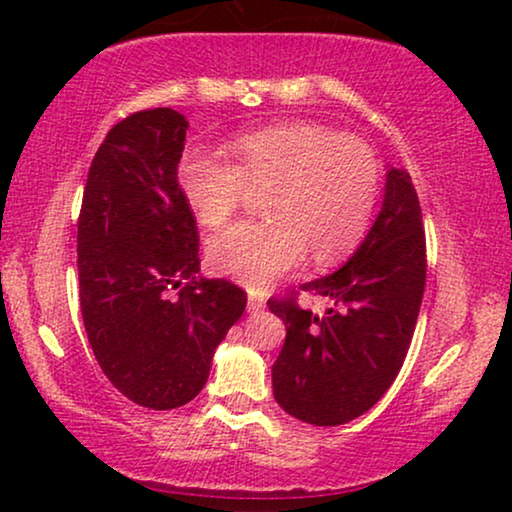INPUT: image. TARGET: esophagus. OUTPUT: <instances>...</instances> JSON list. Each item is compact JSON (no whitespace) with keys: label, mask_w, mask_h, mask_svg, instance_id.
Here are the masks:
<instances>
[{"label":"esophagus","mask_w":512,"mask_h":512,"mask_svg":"<svg viewBox=\"0 0 512 512\" xmlns=\"http://www.w3.org/2000/svg\"><path fill=\"white\" fill-rule=\"evenodd\" d=\"M265 307V300L263 298H256V296H249V300H247V310L251 312V314H256V312H261Z\"/></svg>","instance_id":"obj_1"}]
</instances>
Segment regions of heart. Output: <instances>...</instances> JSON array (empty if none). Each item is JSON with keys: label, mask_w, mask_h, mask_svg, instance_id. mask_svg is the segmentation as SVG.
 <instances>
[{"label": "heart", "mask_w": 512, "mask_h": 512, "mask_svg": "<svg viewBox=\"0 0 512 512\" xmlns=\"http://www.w3.org/2000/svg\"><path fill=\"white\" fill-rule=\"evenodd\" d=\"M230 156L188 149L177 184L200 226L219 228L265 193V221L240 223L207 242L209 268L249 289L293 272L307 251L319 265L347 256L366 235L380 195L375 151L312 121L279 123L228 144Z\"/></svg>", "instance_id": "1"}]
</instances>
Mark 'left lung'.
<instances>
[{
  "label": "left lung",
  "instance_id": "left-lung-1",
  "mask_svg": "<svg viewBox=\"0 0 512 512\" xmlns=\"http://www.w3.org/2000/svg\"><path fill=\"white\" fill-rule=\"evenodd\" d=\"M426 282L422 207L408 170L389 167L373 228L333 275L300 286L331 300L326 314L298 305L296 293L270 298L286 324L272 366V394L284 412L314 426H338L368 412L396 380Z\"/></svg>",
  "mask_w": 512,
  "mask_h": 512
}]
</instances>
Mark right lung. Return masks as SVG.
<instances>
[{
	"mask_svg": "<svg viewBox=\"0 0 512 512\" xmlns=\"http://www.w3.org/2000/svg\"><path fill=\"white\" fill-rule=\"evenodd\" d=\"M186 130L167 107L116 123L90 163L76 235L95 359L125 398L151 410L200 394L214 349L247 307L240 286L198 277V226L177 184Z\"/></svg>",
	"mask_w": 512,
	"mask_h": 512,
	"instance_id": "1",
	"label": "right lung"
}]
</instances>
